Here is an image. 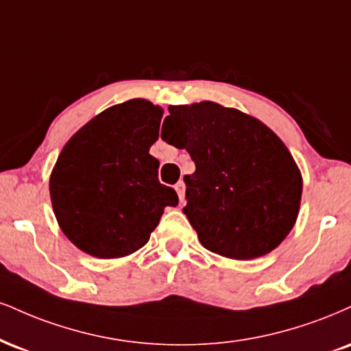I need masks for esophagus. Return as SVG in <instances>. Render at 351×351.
I'll use <instances>...</instances> for the list:
<instances>
[{
	"label": "esophagus",
	"mask_w": 351,
	"mask_h": 351,
	"mask_svg": "<svg viewBox=\"0 0 351 351\" xmlns=\"http://www.w3.org/2000/svg\"><path fill=\"white\" fill-rule=\"evenodd\" d=\"M175 189H176V193H178L180 202H181V204H183V202H184V183H183V181H178V183H176Z\"/></svg>",
	"instance_id": "1"
}]
</instances>
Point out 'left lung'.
Masks as SVG:
<instances>
[{"mask_svg": "<svg viewBox=\"0 0 351 351\" xmlns=\"http://www.w3.org/2000/svg\"><path fill=\"white\" fill-rule=\"evenodd\" d=\"M168 111L162 138L196 165L184 176L183 213L202 247L232 260L274 250L301 206L302 176L288 147L256 117L213 101Z\"/></svg>", "mask_w": 351, "mask_h": 351, "instance_id": "obj_1", "label": "left lung"}]
</instances>
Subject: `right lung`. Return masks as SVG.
I'll list each match as a JSON object with an SVG mask.
<instances>
[{
    "label": "right lung",
    "mask_w": 351,
    "mask_h": 351,
    "mask_svg": "<svg viewBox=\"0 0 351 351\" xmlns=\"http://www.w3.org/2000/svg\"><path fill=\"white\" fill-rule=\"evenodd\" d=\"M163 109L147 99L108 108L65 143L52 175L50 199L75 247L96 258H121L149 242L175 189L158 181L149 154Z\"/></svg>",
    "instance_id": "1"
}]
</instances>
